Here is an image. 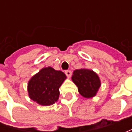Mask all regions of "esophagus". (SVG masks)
Returning <instances> with one entry per match:
<instances>
[{
	"mask_svg": "<svg viewBox=\"0 0 132 132\" xmlns=\"http://www.w3.org/2000/svg\"><path fill=\"white\" fill-rule=\"evenodd\" d=\"M65 74H66V76H67L68 77H70L71 75H72V72H71L70 70H66V71H65Z\"/></svg>",
	"mask_w": 132,
	"mask_h": 132,
	"instance_id": "1",
	"label": "esophagus"
}]
</instances>
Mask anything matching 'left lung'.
<instances>
[{
    "label": "left lung",
    "instance_id": "1",
    "mask_svg": "<svg viewBox=\"0 0 132 132\" xmlns=\"http://www.w3.org/2000/svg\"><path fill=\"white\" fill-rule=\"evenodd\" d=\"M72 81L77 86L79 94L86 98L95 96L101 85L98 74L87 68L74 70Z\"/></svg>",
    "mask_w": 132,
    "mask_h": 132
}]
</instances>
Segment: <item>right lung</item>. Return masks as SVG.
Listing matches in <instances>:
<instances>
[{
  "label": "right lung",
  "mask_w": 132,
  "mask_h": 132,
  "mask_svg": "<svg viewBox=\"0 0 132 132\" xmlns=\"http://www.w3.org/2000/svg\"><path fill=\"white\" fill-rule=\"evenodd\" d=\"M66 79L62 71L51 67L43 68L28 81V96L39 105H52L58 101L59 87Z\"/></svg>",
  "instance_id": "1"
}]
</instances>
